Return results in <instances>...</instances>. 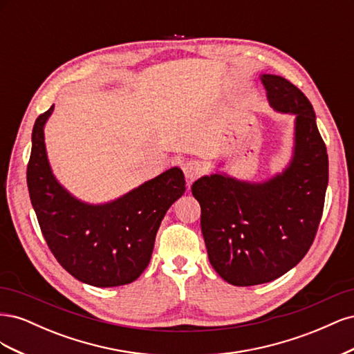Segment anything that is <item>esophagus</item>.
Listing matches in <instances>:
<instances>
[{
	"label": "esophagus",
	"mask_w": 354,
	"mask_h": 354,
	"mask_svg": "<svg viewBox=\"0 0 354 354\" xmlns=\"http://www.w3.org/2000/svg\"><path fill=\"white\" fill-rule=\"evenodd\" d=\"M183 171H185V176H186L187 181L189 183H192V181L202 174L203 167L201 162H198V160H187V162L183 165Z\"/></svg>",
	"instance_id": "obj_1"
}]
</instances>
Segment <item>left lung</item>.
Listing matches in <instances>:
<instances>
[{
	"instance_id": "left-lung-1",
	"label": "left lung",
	"mask_w": 354,
	"mask_h": 354,
	"mask_svg": "<svg viewBox=\"0 0 354 354\" xmlns=\"http://www.w3.org/2000/svg\"><path fill=\"white\" fill-rule=\"evenodd\" d=\"M261 82L276 112L295 115L292 158L261 183L224 173L192 185L211 266L234 286L272 282L295 267L312 246L328 187V153L312 103L279 75Z\"/></svg>"
}]
</instances>
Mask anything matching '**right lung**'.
Listing matches in <instances>:
<instances>
[{
    "mask_svg": "<svg viewBox=\"0 0 354 354\" xmlns=\"http://www.w3.org/2000/svg\"><path fill=\"white\" fill-rule=\"evenodd\" d=\"M53 109L37 118L26 171L41 232L60 266L78 281L99 288L131 283L151 261L165 212L185 194L183 171L169 168L112 202H82L59 183L48 162L44 127Z\"/></svg>",
    "mask_w": 354,
    "mask_h": 354,
    "instance_id": "add662e5",
    "label": "right lung"
}]
</instances>
